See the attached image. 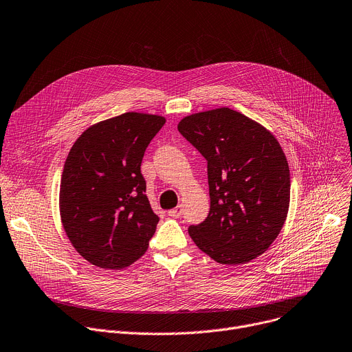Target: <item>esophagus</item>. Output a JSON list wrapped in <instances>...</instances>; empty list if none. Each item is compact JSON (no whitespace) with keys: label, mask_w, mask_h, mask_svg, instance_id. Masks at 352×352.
<instances>
[{"label":"esophagus","mask_w":352,"mask_h":352,"mask_svg":"<svg viewBox=\"0 0 352 352\" xmlns=\"http://www.w3.org/2000/svg\"><path fill=\"white\" fill-rule=\"evenodd\" d=\"M168 214L170 215V217H173V219L180 217V215H182V207L179 206V207H176V208H172V210L168 211Z\"/></svg>","instance_id":"1"}]
</instances>
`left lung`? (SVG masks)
<instances>
[{
	"label": "left lung",
	"mask_w": 352,
	"mask_h": 352,
	"mask_svg": "<svg viewBox=\"0 0 352 352\" xmlns=\"http://www.w3.org/2000/svg\"><path fill=\"white\" fill-rule=\"evenodd\" d=\"M177 129L207 160L210 212L188 234L219 263L255 259L276 239L289 210L290 173L278 140L228 107L187 116Z\"/></svg>",
	"instance_id": "obj_1"
}]
</instances>
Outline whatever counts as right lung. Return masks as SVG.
<instances>
[{
  "instance_id": "obj_1",
  "label": "right lung",
  "mask_w": 352,
  "mask_h": 352,
  "mask_svg": "<svg viewBox=\"0 0 352 352\" xmlns=\"http://www.w3.org/2000/svg\"><path fill=\"white\" fill-rule=\"evenodd\" d=\"M165 117L125 113L87 128L73 144L60 180V219L76 251L102 269L140 259L157 215L141 164Z\"/></svg>"
}]
</instances>
